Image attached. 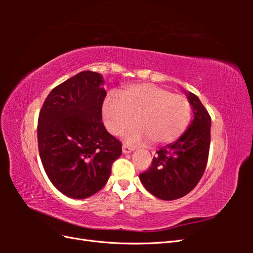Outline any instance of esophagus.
<instances>
[{
	"label": "esophagus",
	"instance_id": "esophagus-1",
	"mask_svg": "<svg viewBox=\"0 0 253 253\" xmlns=\"http://www.w3.org/2000/svg\"><path fill=\"white\" fill-rule=\"evenodd\" d=\"M133 151H134V148L128 147V145H126V144L122 145V152H124L125 154H128V153H131V152H133Z\"/></svg>",
	"mask_w": 253,
	"mask_h": 253
}]
</instances>
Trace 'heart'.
<instances>
[{"instance_id":"1","label":"heart","mask_w":253,"mask_h":253,"mask_svg":"<svg viewBox=\"0 0 253 253\" xmlns=\"http://www.w3.org/2000/svg\"><path fill=\"white\" fill-rule=\"evenodd\" d=\"M106 128L113 135H121L135 126L126 136L129 142L152 140L156 144L171 143L185 133L191 120V105L181 95L151 83L136 84L106 97L102 108Z\"/></svg>"}]
</instances>
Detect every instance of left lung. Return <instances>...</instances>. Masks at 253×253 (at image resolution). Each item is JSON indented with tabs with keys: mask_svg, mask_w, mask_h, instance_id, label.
Masks as SVG:
<instances>
[{
	"mask_svg": "<svg viewBox=\"0 0 253 253\" xmlns=\"http://www.w3.org/2000/svg\"><path fill=\"white\" fill-rule=\"evenodd\" d=\"M183 93L192 106V121L177 140L157 151L150 169L139 175L144 188L164 201L191 192L202 178L209 155L210 115L196 95Z\"/></svg>",
	"mask_w": 253,
	"mask_h": 253,
	"instance_id": "8db88e82",
	"label": "left lung"
}]
</instances>
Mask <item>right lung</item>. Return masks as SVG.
<instances>
[{
	"instance_id": "1",
	"label": "right lung",
	"mask_w": 253,
	"mask_h": 253,
	"mask_svg": "<svg viewBox=\"0 0 253 253\" xmlns=\"http://www.w3.org/2000/svg\"><path fill=\"white\" fill-rule=\"evenodd\" d=\"M102 75L85 71L61 83L45 99L38 122L41 162L61 193L82 200L101 190L121 142L102 124Z\"/></svg>"
}]
</instances>
